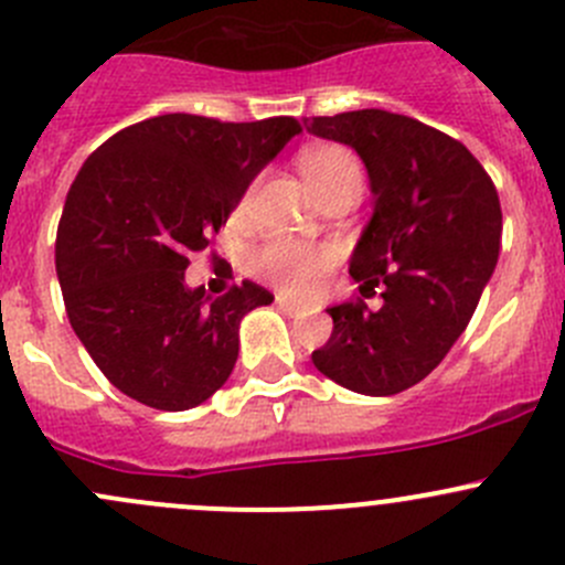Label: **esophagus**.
<instances>
[{
  "instance_id": "esophagus-1",
  "label": "esophagus",
  "mask_w": 565,
  "mask_h": 565,
  "mask_svg": "<svg viewBox=\"0 0 565 565\" xmlns=\"http://www.w3.org/2000/svg\"><path fill=\"white\" fill-rule=\"evenodd\" d=\"M276 306H278V311H284V315L303 317V309H300V306H295V303H289V300L281 298V295H278V298H276Z\"/></svg>"
}]
</instances>
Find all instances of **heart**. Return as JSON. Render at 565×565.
Returning <instances> with one entry per match:
<instances>
[{
  "mask_svg": "<svg viewBox=\"0 0 565 565\" xmlns=\"http://www.w3.org/2000/svg\"><path fill=\"white\" fill-rule=\"evenodd\" d=\"M298 166L317 199L342 188H359L364 182L359 157L339 143H315L300 151ZM331 256L295 239H273L256 256V270L278 284L289 295H311L326 278Z\"/></svg>",
  "mask_w": 565,
  "mask_h": 565,
  "instance_id": "b5f03b06",
  "label": "heart"
}]
</instances>
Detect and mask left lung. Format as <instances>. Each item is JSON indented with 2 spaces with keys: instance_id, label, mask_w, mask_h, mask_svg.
Listing matches in <instances>:
<instances>
[{
  "instance_id": "8db88e82",
  "label": "left lung",
  "mask_w": 565,
  "mask_h": 565,
  "mask_svg": "<svg viewBox=\"0 0 565 565\" xmlns=\"http://www.w3.org/2000/svg\"><path fill=\"white\" fill-rule=\"evenodd\" d=\"M317 137L350 146L370 177L372 210L350 256L361 300L328 309L331 339L317 370L350 392L388 397L441 364L497 267L502 210L494 182L463 143L386 109L303 118Z\"/></svg>"
}]
</instances>
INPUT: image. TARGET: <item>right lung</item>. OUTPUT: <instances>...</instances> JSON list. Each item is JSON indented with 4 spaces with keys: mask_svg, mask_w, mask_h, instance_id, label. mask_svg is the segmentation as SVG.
I'll list each match as a JSON object with an SVG mask.
<instances>
[{
    "mask_svg": "<svg viewBox=\"0 0 565 565\" xmlns=\"http://www.w3.org/2000/svg\"><path fill=\"white\" fill-rule=\"evenodd\" d=\"M298 131L289 115L254 124L157 115L120 129L79 168L54 265L71 328L126 397L188 411L228 381L239 322L273 295L254 281L221 298L190 289L188 254L210 245Z\"/></svg>",
    "mask_w": 565,
    "mask_h": 565,
    "instance_id": "obj_1",
    "label": "right lung"
}]
</instances>
